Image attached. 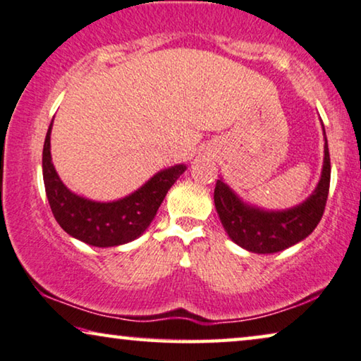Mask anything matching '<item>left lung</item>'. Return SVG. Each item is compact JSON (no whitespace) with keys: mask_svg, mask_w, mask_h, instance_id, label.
<instances>
[{"mask_svg":"<svg viewBox=\"0 0 361 361\" xmlns=\"http://www.w3.org/2000/svg\"><path fill=\"white\" fill-rule=\"evenodd\" d=\"M324 132V125H322ZM331 184V158L324 132V163L314 192L286 210H264L249 205L223 179L216 180L215 207L231 241L255 254H274L310 236L319 224Z\"/></svg>","mask_w":361,"mask_h":361,"instance_id":"8db88e82","label":"left lung"}]
</instances>
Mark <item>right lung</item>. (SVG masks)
Listing matches in <instances>:
<instances>
[{
    "instance_id": "right-lung-1",
    "label": "right lung",
    "mask_w": 361,
    "mask_h": 361,
    "mask_svg": "<svg viewBox=\"0 0 361 361\" xmlns=\"http://www.w3.org/2000/svg\"><path fill=\"white\" fill-rule=\"evenodd\" d=\"M51 125L54 120L45 137L42 172L56 223L70 236L94 247H116L142 236L154 219L166 193L184 174L187 166L176 164L156 172L140 189L118 200L94 202L71 192L56 174L50 154Z\"/></svg>"
}]
</instances>
